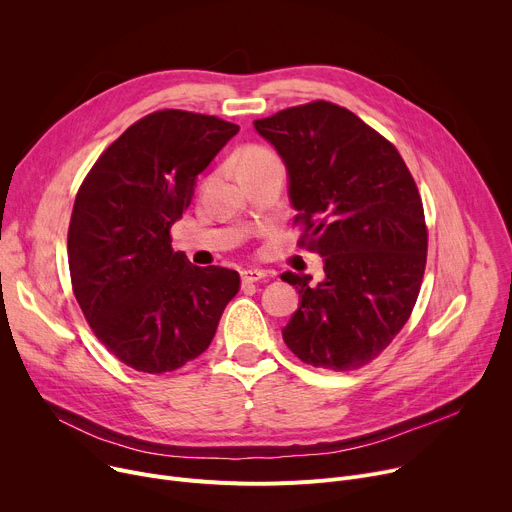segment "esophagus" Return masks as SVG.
Instances as JSON below:
<instances>
[{
    "instance_id": "1",
    "label": "esophagus",
    "mask_w": 512,
    "mask_h": 512,
    "mask_svg": "<svg viewBox=\"0 0 512 512\" xmlns=\"http://www.w3.org/2000/svg\"><path fill=\"white\" fill-rule=\"evenodd\" d=\"M265 277H267V273L263 269H245V271H241L243 284H255V282L265 280Z\"/></svg>"
}]
</instances>
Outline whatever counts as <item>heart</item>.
I'll use <instances>...</instances> for the list:
<instances>
[{"label": "heart", "instance_id": "b5f03b06", "mask_svg": "<svg viewBox=\"0 0 512 512\" xmlns=\"http://www.w3.org/2000/svg\"><path fill=\"white\" fill-rule=\"evenodd\" d=\"M273 167H284L280 155L265 145H247L237 155V173H255Z\"/></svg>", "mask_w": 512, "mask_h": 512}]
</instances>
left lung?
I'll return each instance as SVG.
<instances>
[{"instance_id":"1","label":"left lung","mask_w":512,"mask_h":512,"mask_svg":"<svg viewBox=\"0 0 512 512\" xmlns=\"http://www.w3.org/2000/svg\"><path fill=\"white\" fill-rule=\"evenodd\" d=\"M253 124L286 161L298 247L324 257L316 286L282 273L300 294L284 341L312 367L359 369L402 331L421 292L429 232L414 177L386 136L333 102Z\"/></svg>"}]
</instances>
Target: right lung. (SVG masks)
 I'll list each match as a JSON object with an SVG mask.
<instances>
[{
  "mask_svg": "<svg viewBox=\"0 0 512 512\" xmlns=\"http://www.w3.org/2000/svg\"><path fill=\"white\" fill-rule=\"evenodd\" d=\"M239 132L218 116L157 110L128 126L81 181L67 257L73 294L124 365L167 374L212 343L241 277L171 249L198 175Z\"/></svg>",
  "mask_w": 512,
  "mask_h": 512,
  "instance_id": "right-lung-1",
  "label": "right lung"
}]
</instances>
